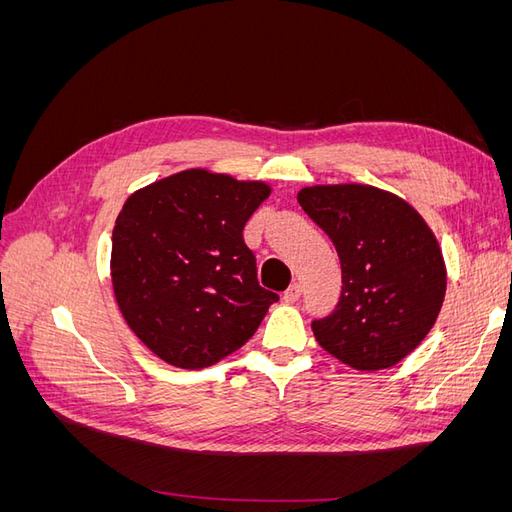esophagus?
Wrapping results in <instances>:
<instances>
[{
    "instance_id": "obj_1",
    "label": "esophagus",
    "mask_w": 512,
    "mask_h": 512,
    "mask_svg": "<svg viewBox=\"0 0 512 512\" xmlns=\"http://www.w3.org/2000/svg\"><path fill=\"white\" fill-rule=\"evenodd\" d=\"M301 299V286L299 284H292L286 292H284V301L286 303H297Z\"/></svg>"
}]
</instances>
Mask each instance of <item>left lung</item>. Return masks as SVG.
<instances>
[{
    "label": "left lung",
    "instance_id": "left-lung-1",
    "mask_svg": "<svg viewBox=\"0 0 512 512\" xmlns=\"http://www.w3.org/2000/svg\"><path fill=\"white\" fill-rule=\"evenodd\" d=\"M299 205L333 241L342 294L312 322L318 344L359 371L397 365L438 320L446 265L433 230L404 198L363 183L312 185Z\"/></svg>",
    "mask_w": 512,
    "mask_h": 512
}]
</instances>
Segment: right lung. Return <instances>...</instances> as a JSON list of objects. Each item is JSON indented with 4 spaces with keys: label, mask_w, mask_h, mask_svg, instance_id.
Returning <instances> with one entry per match:
<instances>
[{
    "label": "right lung",
    "mask_w": 512,
    "mask_h": 512,
    "mask_svg": "<svg viewBox=\"0 0 512 512\" xmlns=\"http://www.w3.org/2000/svg\"><path fill=\"white\" fill-rule=\"evenodd\" d=\"M271 185L188 168L136 190L113 228L111 280L132 333L168 365L239 350L280 299L256 277L245 222Z\"/></svg>",
    "instance_id": "right-lung-1"
}]
</instances>
